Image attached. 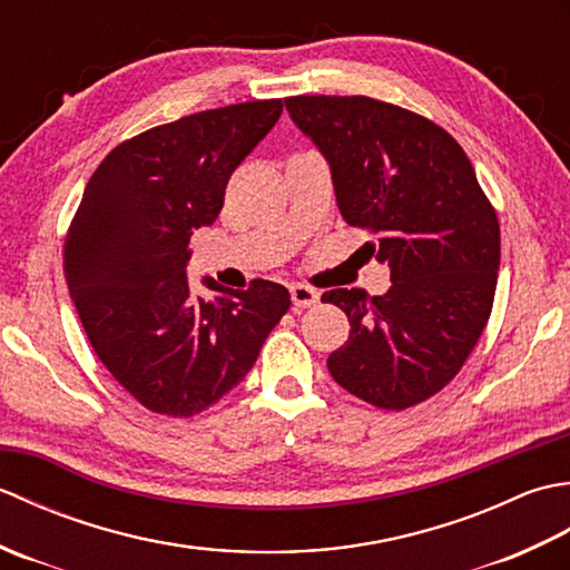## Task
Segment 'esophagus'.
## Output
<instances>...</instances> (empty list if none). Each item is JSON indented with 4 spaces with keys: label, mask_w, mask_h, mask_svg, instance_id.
<instances>
[{
    "label": "esophagus",
    "mask_w": 570,
    "mask_h": 570,
    "mask_svg": "<svg viewBox=\"0 0 570 570\" xmlns=\"http://www.w3.org/2000/svg\"><path fill=\"white\" fill-rule=\"evenodd\" d=\"M288 292H292V301H294L296 308H311V306H316L318 298H321V294L316 292V288L304 286V284H294L292 288H288Z\"/></svg>",
    "instance_id": "esophagus-1"
}]
</instances>
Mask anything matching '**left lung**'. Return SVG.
<instances>
[{
  "label": "left lung",
  "mask_w": 570,
  "mask_h": 570,
  "mask_svg": "<svg viewBox=\"0 0 570 570\" xmlns=\"http://www.w3.org/2000/svg\"><path fill=\"white\" fill-rule=\"evenodd\" d=\"M294 125L331 166L345 223L390 266L382 296L333 288L350 337L333 380L372 406L402 411L441 392L485 331L500 269V223L460 144L431 119L353 95L286 98Z\"/></svg>",
  "instance_id": "8db88e82"
}]
</instances>
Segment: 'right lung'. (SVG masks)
I'll use <instances>...</instances> for the list:
<instances>
[{"label":"right lung","instance_id":"1","mask_svg":"<svg viewBox=\"0 0 570 570\" xmlns=\"http://www.w3.org/2000/svg\"><path fill=\"white\" fill-rule=\"evenodd\" d=\"M282 100L188 115L122 141L85 186L63 269L95 355L141 406L193 416L237 386L292 298L254 278L193 296L188 242L215 223L225 186L269 135Z\"/></svg>","mask_w":570,"mask_h":570}]
</instances>
